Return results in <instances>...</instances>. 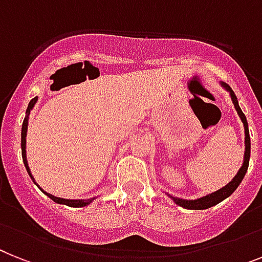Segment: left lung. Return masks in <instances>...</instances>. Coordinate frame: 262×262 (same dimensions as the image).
Wrapping results in <instances>:
<instances>
[{"label": "left lung", "instance_id": "1", "mask_svg": "<svg viewBox=\"0 0 262 262\" xmlns=\"http://www.w3.org/2000/svg\"><path fill=\"white\" fill-rule=\"evenodd\" d=\"M220 84H221V87L224 88L226 92H229V96H230V99H232V103L233 105H234L235 111H237V114H238L239 119H241V122H243L244 124V133H245V140H244V144H245V151H244L243 166H241L238 172L235 174L234 178H233L228 185H225L222 189L217 190V191H214V193L207 194V195L201 196V198H196V200H183V198H178V196H174L171 195V194L166 193L172 201H174L175 204L178 205V206L183 207V209H187V210H205V209L215 206V205H218L224 200H226L228 196H230L233 193H234L235 189L239 186V183L243 182L244 177H245L246 171H248V166H249L250 136H249V127H248V122H246V116L244 115V112L241 111L238 100H237V96L234 95L232 88L229 87L226 83H222V81Z\"/></svg>", "mask_w": 262, "mask_h": 262}]
</instances>
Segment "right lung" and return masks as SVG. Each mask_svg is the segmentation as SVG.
Wrapping results in <instances>:
<instances>
[{"mask_svg": "<svg viewBox=\"0 0 262 262\" xmlns=\"http://www.w3.org/2000/svg\"><path fill=\"white\" fill-rule=\"evenodd\" d=\"M37 100H38V97L36 96L29 101V104H28V108H27V115H25V119H24L23 128H21V152H23V161H24V165H25V167H27L28 174H29V177L34 182V185H37V183H36V181H34V178H33V175H32V172H30V168H29V166H28V159H27V133H28V122H29L30 111L33 110L34 104L37 103ZM37 187L41 190V191H42V193L45 194V195H48L49 198L53 201V202H56V204H60V205H67V206H71V207L88 206L91 202H94V201L96 200V196H94V198H87V200H67V198H60V196H55V195H52V194L47 193V191L41 189L38 185H37Z\"/></svg>", "mask_w": 262, "mask_h": 262, "instance_id": "right-lung-1", "label": "right lung"}]
</instances>
